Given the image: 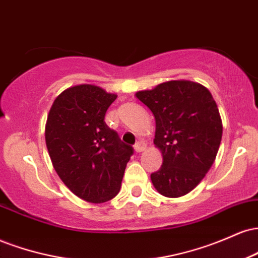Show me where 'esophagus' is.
Instances as JSON below:
<instances>
[{
  "label": "esophagus",
  "instance_id": "esophagus-1",
  "mask_svg": "<svg viewBox=\"0 0 258 258\" xmlns=\"http://www.w3.org/2000/svg\"><path fill=\"white\" fill-rule=\"evenodd\" d=\"M143 150H146V143H144V142H142V141L137 142V143H136V146H135V152L136 153H141V152H143Z\"/></svg>",
  "mask_w": 258,
  "mask_h": 258
}]
</instances>
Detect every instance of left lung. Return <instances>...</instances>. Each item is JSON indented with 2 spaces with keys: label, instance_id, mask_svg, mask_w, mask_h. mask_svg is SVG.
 I'll return each instance as SVG.
<instances>
[{
  "label": "left lung",
  "instance_id": "8db88e82",
  "mask_svg": "<svg viewBox=\"0 0 258 258\" xmlns=\"http://www.w3.org/2000/svg\"><path fill=\"white\" fill-rule=\"evenodd\" d=\"M136 97L155 117L154 144L162 154L160 170L150 174L167 198L188 194L214 164L222 139V120L214 97L198 82L172 80Z\"/></svg>",
  "mask_w": 258,
  "mask_h": 258
}]
</instances>
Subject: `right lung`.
I'll list each match as a JSON object with an SVG mask.
<instances>
[{
	"instance_id": "right-lung-1",
	"label": "right lung",
	"mask_w": 258,
	"mask_h": 258,
	"mask_svg": "<svg viewBox=\"0 0 258 258\" xmlns=\"http://www.w3.org/2000/svg\"><path fill=\"white\" fill-rule=\"evenodd\" d=\"M116 94L94 85L67 88L53 102L46 146L55 172L80 199L100 204L116 197L133 148L104 117Z\"/></svg>"
}]
</instances>
